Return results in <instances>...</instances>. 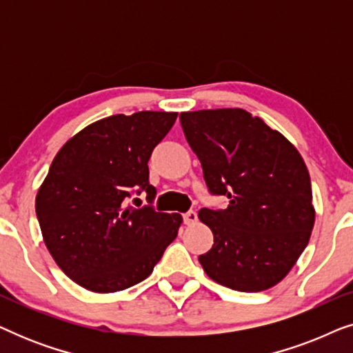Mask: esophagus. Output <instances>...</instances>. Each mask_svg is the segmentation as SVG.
I'll return each instance as SVG.
<instances>
[{
  "label": "esophagus",
  "mask_w": 353,
  "mask_h": 353,
  "mask_svg": "<svg viewBox=\"0 0 353 353\" xmlns=\"http://www.w3.org/2000/svg\"><path fill=\"white\" fill-rule=\"evenodd\" d=\"M183 220H185L186 225H194L197 221V214H196V212H192V210L186 212V214L183 215Z\"/></svg>",
  "instance_id": "esophagus-1"
}]
</instances>
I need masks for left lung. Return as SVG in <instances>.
Instances as JSON below:
<instances>
[{
  "mask_svg": "<svg viewBox=\"0 0 353 353\" xmlns=\"http://www.w3.org/2000/svg\"><path fill=\"white\" fill-rule=\"evenodd\" d=\"M212 194L226 209H201L214 245L199 255L221 286L259 292L278 284L310 239L315 209L307 165L292 143L244 109L180 114Z\"/></svg>",
  "mask_w": 353,
  "mask_h": 353,
  "instance_id": "left-lung-1",
  "label": "left lung"
}]
</instances>
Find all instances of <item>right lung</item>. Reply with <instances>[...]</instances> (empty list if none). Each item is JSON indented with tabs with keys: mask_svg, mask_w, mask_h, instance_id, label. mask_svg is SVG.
<instances>
[{
	"mask_svg": "<svg viewBox=\"0 0 353 353\" xmlns=\"http://www.w3.org/2000/svg\"><path fill=\"white\" fill-rule=\"evenodd\" d=\"M176 115H110L85 127L56 154L35 210L48 250L79 286L103 294L134 286L176 238L180 214L127 205L134 191H146L148 202L156 197L148 162Z\"/></svg>",
	"mask_w": 353,
	"mask_h": 353,
	"instance_id": "right-lung-1",
	"label": "right lung"
}]
</instances>
